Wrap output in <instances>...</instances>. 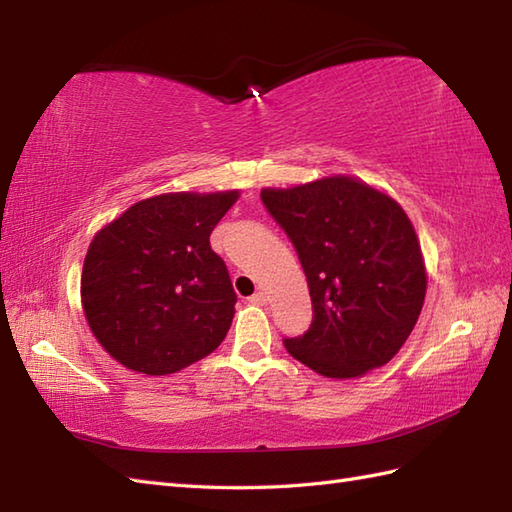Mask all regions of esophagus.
<instances>
[{"mask_svg": "<svg viewBox=\"0 0 512 512\" xmlns=\"http://www.w3.org/2000/svg\"><path fill=\"white\" fill-rule=\"evenodd\" d=\"M250 303H255V306H266V303H268V295H266V292L259 290V292H255L253 297H250Z\"/></svg>", "mask_w": 512, "mask_h": 512, "instance_id": "34e87169", "label": "esophagus"}]
</instances>
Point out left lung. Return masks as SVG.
<instances>
[{
	"label": "left lung",
	"mask_w": 512,
	"mask_h": 512,
	"mask_svg": "<svg viewBox=\"0 0 512 512\" xmlns=\"http://www.w3.org/2000/svg\"><path fill=\"white\" fill-rule=\"evenodd\" d=\"M262 200L297 248L314 310L310 330L284 341L288 354L341 380L389 363L427 295V266L405 209L341 173L266 187Z\"/></svg>",
	"instance_id": "obj_1"
}]
</instances>
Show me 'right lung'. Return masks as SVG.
<instances>
[{
	"instance_id": "add662e5",
	"label": "right lung",
	"mask_w": 512,
	"mask_h": 512,
	"mask_svg": "<svg viewBox=\"0 0 512 512\" xmlns=\"http://www.w3.org/2000/svg\"><path fill=\"white\" fill-rule=\"evenodd\" d=\"M237 198L239 189L160 193L132 204L92 237L81 306L114 361L165 376L224 341L237 297L209 237Z\"/></svg>"
}]
</instances>
